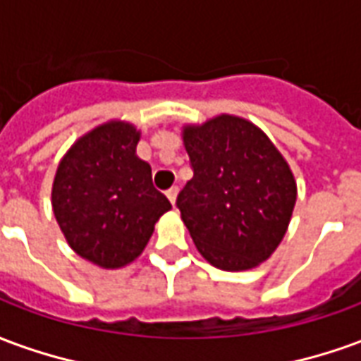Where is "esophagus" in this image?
I'll use <instances>...</instances> for the list:
<instances>
[{"label":"esophagus","instance_id":"1","mask_svg":"<svg viewBox=\"0 0 361 361\" xmlns=\"http://www.w3.org/2000/svg\"><path fill=\"white\" fill-rule=\"evenodd\" d=\"M166 197L170 199V203L176 204V197H178V188L173 185V188H170L168 191H166Z\"/></svg>","mask_w":361,"mask_h":361}]
</instances>
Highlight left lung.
Instances as JSON below:
<instances>
[{"instance_id": "left-lung-1", "label": "left lung", "mask_w": 361, "mask_h": 361, "mask_svg": "<svg viewBox=\"0 0 361 361\" xmlns=\"http://www.w3.org/2000/svg\"><path fill=\"white\" fill-rule=\"evenodd\" d=\"M193 178L178 195L183 224L211 265L247 271L271 257L286 234L295 181L259 127L219 116L185 127Z\"/></svg>"}]
</instances>
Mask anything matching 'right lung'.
Returning <instances> with one entry per match:
<instances>
[{"label": "right lung", "mask_w": 361, "mask_h": 361, "mask_svg": "<svg viewBox=\"0 0 361 361\" xmlns=\"http://www.w3.org/2000/svg\"><path fill=\"white\" fill-rule=\"evenodd\" d=\"M139 133L123 121L96 127L59 162L51 204L61 232L81 257L118 269L141 255L157 220L172 209L152 170L135 154Z\"/></svg>", "instance_id": "1"}]
</instances>
